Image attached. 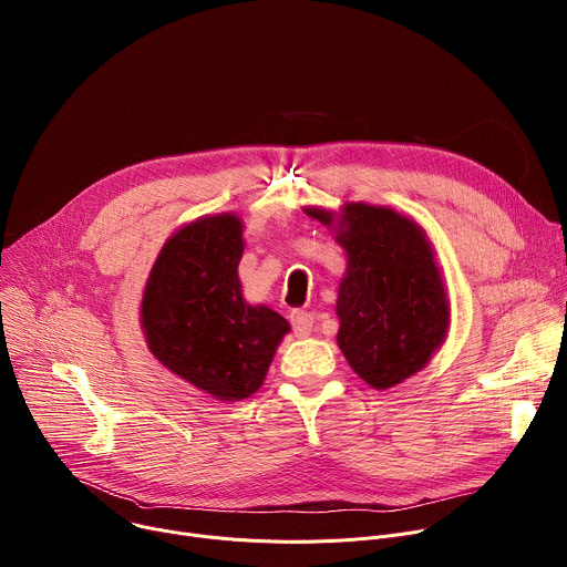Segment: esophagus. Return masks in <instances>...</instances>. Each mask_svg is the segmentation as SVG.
<instances>
[{"label":"esophagus","mask_w":567,"mask_h":567,"mask_svg":"<svg viewBox=\"0 0 567 567\" xmlns=\"http://www.w3.org/2000/svg\"><path fill=\"white\" fill-rule=\"evenodd\" d=\"M289 320H291V328H293L296 337H307L313 328L316 316L311 311H305V309H293L289 313Z\"/></svg>","instance_id":"esophagus-1"}]
</instances>
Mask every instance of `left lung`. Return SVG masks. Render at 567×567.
Returning a JSON list of instances; mask_svg holds the SVG:
<instances>
[{"mask_svg":"<svg viewBox=\"0 0 567 567\" xmlns=\"http://www.w3.org/2000/svg\"><path fill=\"white\" fill-rule=\"evenodd\" d=\"M326 226L334 215L307 208ZM337 241L348 254L339 287V348L352 370L385 390L420 372L449 330V300L424 230L381 206L348 204Z\"/></svg>","mask_w":567,"mask_h":567,"instance_id":"left-lung-1","label":"left lung"}]
</instances>
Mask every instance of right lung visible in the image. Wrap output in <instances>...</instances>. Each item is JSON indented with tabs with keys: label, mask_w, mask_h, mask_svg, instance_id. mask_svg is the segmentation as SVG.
Segmentation results:
<instances>
[{
	"label": "right lung",
	"mask_w": 567,
	"mask_h": 567,
	"mask_svg": "<svg viewBox=\"0 0 567 567\" xmlns=\"http://www.w3.org/2000/svg\"><path fill=\"white\" fill-rule=\"evenodd\" d=\"M245 251L235 215L197 219L161 249L141 302L147 348L168 370L213 394H254L289 322L241 298L237 265Z\"/></svg>",
	"instance_id": "obj_1"
}]
</instances>
